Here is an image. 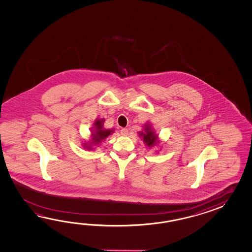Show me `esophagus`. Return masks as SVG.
Listing matches in <instances>:
<instances>
[{
    "label": "esophagus",
    "mask_w": 252,
    "mask_h": 252,
    "mask_svg": "<svg viewBox=\"0 0 252 252\" xmlns=\"http://www.w3.org/2000/svg\"><path fill=\"white\" fill-rule=\"evenodd\" d=\"M121 134H122L123 136H127V135H128V129H127V128H122V129H121Z\"/></svg>",
    "instance_id": "esophagus-1"
}]
</instances>
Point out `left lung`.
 <instances>
[{"instance_id": "obj_1", "label": "left lung", "mask_w": 252, "mask_h": 252, "mask_svg": "<svg viewBox=\"0 0 252 252\" xmlns=\"http://www.w3.org/2000/svg\"><path fill=\"white\" fill-rule=\"evenodd\" d=\"M139 136L141 139H143V142L148 148H152L157 144H159L158 136L156 134L150 124H146L144 129L139 131Z\"/></svg>"}]
</instances>
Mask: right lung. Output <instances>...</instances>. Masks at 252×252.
<instances>
[{
    "mask_svg": "<svg viewBox=\"0 0 252 252\" xmlns=\"http://www.w3.org/2000/svg\"><path fill=\"white\" fill-rule=\"evenodd\" d=\"M103 123L104 119H97L96 121L94 124V127L91 131V139L90 141H87L84 143V148L87 150H94L93 147L98 146L100 143H102V140L107 138L111 134L113 133L114 129L113 128H103Z\"/></svg>",
    "mask_w": 252,
    "mask_h": 252,
    "instance_id": "1",
    "label": "right lung"
}]
</instances>
